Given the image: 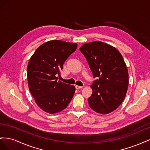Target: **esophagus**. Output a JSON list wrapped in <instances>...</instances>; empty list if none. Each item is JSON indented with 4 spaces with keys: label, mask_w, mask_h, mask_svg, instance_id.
Returning a JSON list of instances; mask_svg holds the SVG:
<instances>
[{
    "label": "esophagus",
    "mask_w": 150,
    "mask_h": 150,
    "mask_svg": "<svg viewBox=\"0 0 150 150\" xmlns=\"http://www.w3.org/2000/svg\"><path fill=\"white\" fill-rule=\"evenodd\" d=\"M76 89H81V88H83V86H77V85H76Z\"/></svg>",
    "instance_id": "1"
}]
</instances>
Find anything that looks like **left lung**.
Segmentation results:
<instances>
[{
	"label": "left lung",
	"mask_w": 150,
	"mask_h": 150,
	"mask_svg": "<svg viewBox=\"0 0 150 150\" xmlns=\"http://www.w3.org/2000/svg\"><path fill=\"white\" fill-rule=\"evenodd\" d=\"M95 79L91 86L90 108L98 113L108 114L124 100L128 87V72L121 54L110 45L100 41L80 47Z\"/></svg>",
	"instance_id": "left-lung-1"
}]
</instances>
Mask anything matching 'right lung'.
Returning a JSON list of instances; mask_svg holds the SVG:
<instances>
[{
    "label": "right lung",
    "mask_w": 150,
    "mask_h": 150,
    "mask_svg": "<svg viewBox=\"0 0 150 150\" xmlns=\"http://www.w3.org/2000/svg\"><path fill=\"white\" fill-rule=\"evenodd\" d=\"M77 46L76 43L50 40L36 49L28 63L30 92L39 107L50 114L65 109L74 94V86L62 83L58 76Z\"/></svg>",
    "instance_id": "add662e5"
}]
</instances>
